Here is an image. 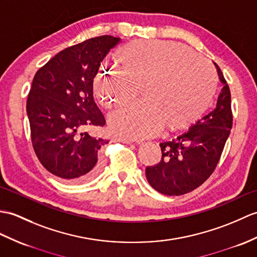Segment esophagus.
<instances>
[{"instance_id":"1","label":"esophagus","mask_w":257,"mask_h":257,"mask_svg":"<svg viewBox=\"0 0 257 257\" xmlns=\"http://www.w3.org/2000/svg\"><path fill=\"white\" fill-rule=\"evenodd\" d=\"M114 140L115 141H119V142H122V143H131V141L130 140H128V139H124V138H120V137H116V138H114Z\"/></svg>"}]
</instances>
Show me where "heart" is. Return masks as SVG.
<instances>
[{"instance_id": "obj_1", "label": "heart", "mask_w": 257, "mask_h": 257, "mask_svg": "<svg viewBox=\"0 0 257 257\" xmlns=\"http://www.w3.org/2000/svg\"><path fill=\"white\" fill-rule=\"evenodd\" d=\"M121 73L101 71L94 92L105 108L128 103L142 91V105L123 107L108 117L110 130L124 139H146L164 127L181 131L205 114L218 87L210 62L189 47L170 40L135 39L119 48Z\"/></svg>"}]
</instances>
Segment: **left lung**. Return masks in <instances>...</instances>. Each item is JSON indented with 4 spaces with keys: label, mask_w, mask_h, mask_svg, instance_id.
Here are the masks:
<instances>
[{
    "label": "left lung",
    "mask_w": 257,
    "mask_h": 257,
    "mask_svg": "<svg viewBox=\"0 0 257 257\" xmlns=\"http://www.w3.org/2000/svg\"><path fill=\"white\" fill-rule=\"evenodd\" d=\"M223 84L214 108L177 138L160 143L162 158L148 166L149 184L168 196L187 194L199 187L216 169L232 128L231 94L221 70L214 63Z\"/></svg>",
    "instance_id": "1"
}]
</instances>
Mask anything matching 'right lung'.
I'll list each match as a JSON object with an SVG mask.
<instances>
[{"instance_id":"1","label":"right lung","mask_w":257,"mask_h":257,"mask_svg":"<svg viewBox=\"0 0 257 257\" xmlns=\"http://www.w3.org/2000/svg\"><path fill=\"white\" fill-rule=\"evenodd\" d=\"M119 41L105 35L69 47L34 76L26 105L34 150L44 168L65 182L91 181L103 165L101 147L108 140L83 130L106 122L93 97V80Z\"/></svg>"}]
</instances>
